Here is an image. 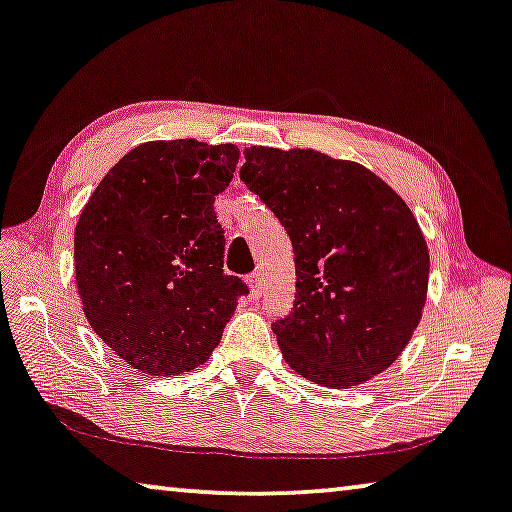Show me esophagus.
<instances>
[{"mask_svg": "<svg viewBox=\"0 0 512 512\" xmlns=\"http://www.w3.org/2000/svg\"><path fill=\"white\" fill-rule=\"evenodd\" d=\"M247 283H249V288H251V297H254V300H258V297L263 295V274L261 272H251L249 277H247Z\"/></svg>", "mask_w": 512, "mask_h": 512, "instance_id": "obj_1", "label": "esophagus"}]
</instances>
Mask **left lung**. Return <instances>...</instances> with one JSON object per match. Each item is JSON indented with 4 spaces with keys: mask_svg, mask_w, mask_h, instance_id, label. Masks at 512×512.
Returning a JSON list of instances; mask_svg holds the SVG:
<instances>
[{
    "mask_svg": "<svg viewBox=\"0 0 512 512\" xmlns=\"http://www.w3.org/2000/svg\"><path fill=\"white\" fill-rule=\"evenodd\" d=\"M240 180L295 251V309L272 322L302 377L348 389L389 368L419 325L430 256L407 203L357 162L251 146Z\"/></svg>",
    "mask_w": 512,
    "mask_h": 512,
    "instance_id": "left-lung-1",
    "label": "left lung"
}]
</instances>
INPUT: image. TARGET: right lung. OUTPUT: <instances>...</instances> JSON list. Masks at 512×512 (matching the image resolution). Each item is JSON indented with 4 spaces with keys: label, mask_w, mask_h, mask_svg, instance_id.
<instances>
[{
    "label": "right lung",
    "mask_w": 512,
    "mask_h": 512,
    "mask_svg": "<svg viewBox=\"0 0 512 512\" xmlns=\"http://www.w3.org/2000/svg\"><path fill=\"white\" fill-rule=\"evenodd\" d=\"M240 151L148 141L100 180L75 229V279L102 341L146 375L194 371L249 288L224 272L215 196Z\"/></svg>",
    "instance_id": "right-lung-1"
}]
</instances>
